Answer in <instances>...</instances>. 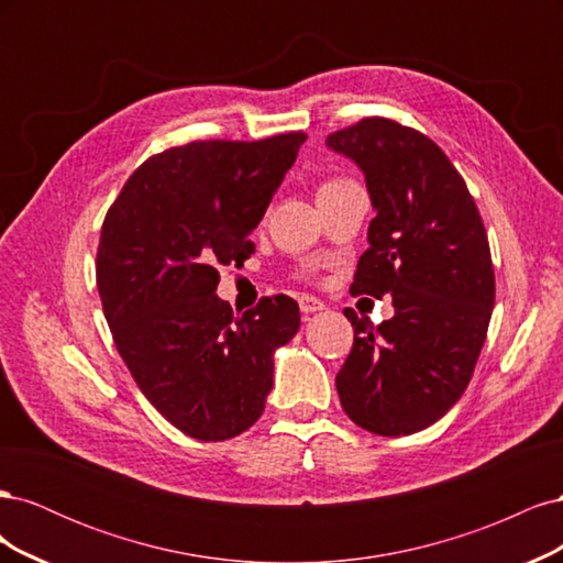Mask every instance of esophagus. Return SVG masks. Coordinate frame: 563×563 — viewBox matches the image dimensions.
Instances as JSON below:
<instances>
[{
  "label": "esophagus",
  "mask_w": 563,
  "mask_h": 563,
  "mask_svg": "<svg viewBox=\"0 0 563 563\" xmlns=\"http://www.w3.org/2000/svg\"><path fill=\"white\" fill-rule=\"evenodd\" d=\"M298 305H300V312L302 314H314V312L323 310V302L319 298H314V296H308V294L298 296Z\"/></svg>",
  "instance_id": "34e87169"
}]
</instances>
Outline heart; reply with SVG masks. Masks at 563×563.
I'll return each instance as SVG.
<instances>
[{
    "instance_id": "b5f03b06",
    "label": "heart",
    "mask_w": 563,
    "mask_h": 563,
    "mask_svg": "<svg viewBox=\"0 0 563 563\" xmlns=\"http://www.w3.org/2000/svg\"><path fill=\"white\" fill-rule=\"evenodd\" d=\"M343 185H347V180H343V178H329V180H323V183L319 185L317 197L327 195V192H333V190H338V187H343Z\"/></svg>"
}]
</instances>
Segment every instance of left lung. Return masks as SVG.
Wrapping results in <instances>:
<instances>
[{"mask_svg": "<svg viewBox=\"0 0 563 563\" xmlns=\"http://www.w3.org/2000/svg\"><path fill=\"white\" fill-rule=\"evenodd\" d=\"M327 145L362 168L376 211L352 288L395 305L380 327L345 310L354 345L338 397L373 434H413L463 397L484 347L496 300L486 230L465 180L420 131L368 117Z\"/></svg>", "mask_w": 563, "mask_h": 563, "instance_id": "1", "label": "left lung"}]
</instances>
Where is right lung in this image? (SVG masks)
<instances>
[{"instance_id":"add662e5","label":"right lung","mask_w":563,"mask_h":563,"mask_svg":"<svg viewBox=\"0 0 563 563\" xmlns=\"http://www.w3.org/2000/svg\"><path fill=\"white\" fill-rule=\"evenodd\" d=\"M305 141L166 150L135 168L100 230L96 282L114 345L147 401L192 439L225 441L263 416L275 352L300 329L294 298L234 317L216 288L218 265L253 253L249 234Z\"/></svg>"}]
</instances>
